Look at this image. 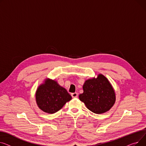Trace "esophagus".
<instances>
[{
	"instance_id": "1",
	"label": "esophagus",
	"mask_w": 146,
	"mask_h": 146,
	"mask_svg": "<svg viewBox=\"0 0 146 146\" xmlns=\"http://www.w3.org/2000/svg\"><path fill=\"white\" fill-rule=\"evenodd\" d=\"M71 96L72 98H76L78 97V93L77 92H74L71 94Z\"/></svg>"
}]
</instances>
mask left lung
Instances as JSON below:
<instances>
[{
  "label": "left lung",
  "mask_w": 146,
  "mask_h": 146,
  "mask_svg": "<svg viewBox=\"0 0 146 146\" xmlns=\"http://www.w3.org/2000/svg\"><path fill=\"white\" fill-rule=\"evenodd\" d=\"M84 92L79 96L87 108L96 114L107 112L114 104V90L107 78L101 74L88 80L83 85Z\"/></svg>",
  "instance_id": "obj_1"
}]
</instances>
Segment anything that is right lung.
<instances>
[{
	"label": "right lung",
	"instance_id": "obj_1",
	"mask_svg": "<svg viewBox=\"0 0 146 146\" xmlns=\"http://www.w3.org/2000/svg\"><path fill=\"white\" fill-rule=\"evenodd\" d=\"M72 97L67 91L52 80H47L36 93V103L43 111L54 114L61 110Z\"/></svg>",
	"mask_w": 146,
	"mask_h": 146
}]
</instances>
